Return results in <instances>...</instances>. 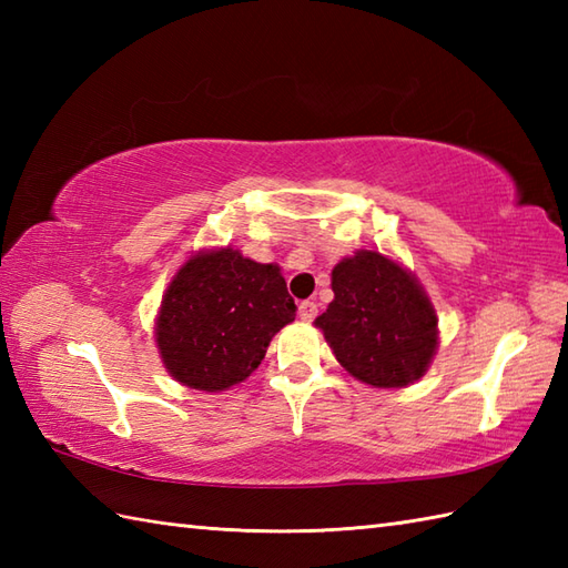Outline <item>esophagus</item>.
<instances>
[{
    "label": "esophagus",
    "mask_w": 568,
    "mask_h": 568,
    "mask_svg": "<svg viewBox=\"0 0 568 568\" xmlns=\"http://www.w3.org/2000/svg\"><path fill=\"white\" fill-rule=\"evenodd\" d=\"M297 315L303 322H312L317 317V305L312 303V300H303V303L297 305Z\"/></svg>",
    "instance_id": "1"
}]
</instances>
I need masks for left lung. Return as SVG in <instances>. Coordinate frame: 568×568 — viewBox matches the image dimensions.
Masks as SVG:
<instances>
[{
    "label": "left lung",
    "mask_w": 568,
    "mask_h": 568,
    "mask_svg": "<svg viewBox=\"0 0 568 568\" xmlns=\"http://www.w3.org/2000/svg\"><path fill=\"white\" fill-rule=\"evenodd\" d=\"M332 291L315 327L348 376L371 388H405L425 376L439 346V320L413 271L358 248L334 265Z\"/></svg>",
    "instance_id": "left-lung-1"
}]
</instances>
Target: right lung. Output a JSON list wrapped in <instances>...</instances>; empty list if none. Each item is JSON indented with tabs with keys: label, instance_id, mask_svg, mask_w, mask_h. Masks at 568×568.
<instances>
[{
	"label": "right lung",
	"instance_id": "right-lung-1",
	"mask_svg": "<svg viewBox=\"0 0 568 568\" xmlns=\"http://www.w3.org/2000/svg\"><path fill=\"white\" fill-rule=\"evenodd\" d=\"M295 312L281 265L246 258L232 246L202 248L165 287L155 346L180 385L222 393L261 366L271 339Z\"/></svg>",
	"mask_w": 568,
	"mask_h": 568
}]
</instances>
